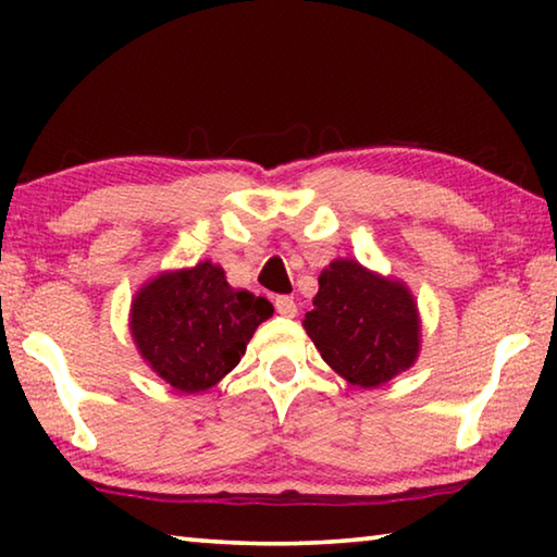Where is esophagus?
<instances>
[{
  "label": "esophagus",
  "mask_w": 557,
  "mask_h": 557,
  "mask_svg": "<svg viewBox=\"0 0 557 557\" xmlns=\"http://www.w3.org/2000/svg\"><path fill=\"white\" fill-rule=\"evenodd\" d=\"M275 309H277V314H282V317H295L297 314V301L287 297V295H280V297H275Z\"/></svg>",
  "instance_id": "esophagus-1"
}]
</instances>
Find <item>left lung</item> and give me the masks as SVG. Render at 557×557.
Wrapping results in <instances>:
<instances>
[{"instance_id": "1", "label": "left lung", "mask_w": 557, "mask_h": 557, "mask_svg": "<svg viewBox=\"0 0 557 557\" xmlns=\"http://www.w3.org/2000/svg\"><path fill=\"white\" fill-rule=\"evenodd\" d=\"M312 305L307 334L348 383L375 388L418 358V312L400 282L375 277L354 260H334L319 275Z\"/></svg>"}]
</instances>
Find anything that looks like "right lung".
<instances>
[{
	"label": "right lung",
	"mask_w": 557,
	"mask_h": 557,
	"mask_svg": "<svg viewBox=\"0 0 557 557\" xmlns=\"http://www.w3.org/2000/svg\"><path fill=\"white\" fill-rule=\"evenodd\" d=\"M272 305L235 292L209 260L159 275L132 301V336L154 373L182 393H199L235 369Z\"/></svg>",
	"instance_id": "add662e5"
}]
</instances>
